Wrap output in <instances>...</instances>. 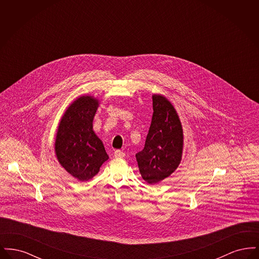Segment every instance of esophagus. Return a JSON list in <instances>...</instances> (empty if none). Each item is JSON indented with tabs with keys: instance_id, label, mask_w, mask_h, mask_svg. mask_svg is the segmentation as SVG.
I'll list each match as a JSON object with an SVG mask.
<instances>
[{
	"instance_id": "1",
	"label": "esophagus",
	"mask_w": 259,
	"mask_h": 259,
	"mask_svg": "<svg viewBox=\"0 0 259 259\" xmlns=\"http://www.w3.org/2000/svg\"><path fill=\"white\" fill-rule=\"evenodd\" d=\"M114 156H115V157H124V156H125V153H124L123 151L119 150V149H116V150L114 151Z\"/></svg>"
}]
</instances>
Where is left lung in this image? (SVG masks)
Listing matches in <instances>:
<instances>
[{"label":"left lung","instance_id":"left-lung-1","mask_svg":"<svg viewBox=\"0 0 259 259\" xmlns=\"http://www.w3.org/2000/svg\"><path fill=\"white\" fill-rule=\"evenodd\" d=\"M152 118L145 148L136 154L142 178L155 185L179 167L184 148V131L172 103L161 94L152 95Z\"/></svg>","mask_w":259,"mask_h":259}]
</instances>
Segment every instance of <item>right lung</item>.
Instances as JSON below:
<instances>
[{
    "label": "right lung",
    "instance_id": "1",
    "mask_svg": "<svg viewBox=\"0 0 259 259\" xmlns=\"http://www.w3.org/2000/svg\"><path fill=\"white\" fill-rule=\"evenodd\" d=\"M99 100L84 95L75 99L64 112L54 144L62 167L74 179L85 182L96 176L109 159L102 141L93 131Z\"/></svg>",
    "mask_w": 259,
    "mask_h": 259
}]
</instances>
